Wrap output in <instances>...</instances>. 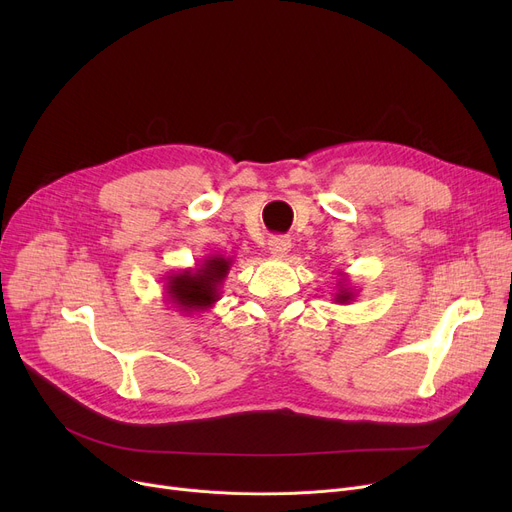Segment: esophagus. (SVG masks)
Here are the masks:
<instances>
[{
	"label": "esophagus",
	"mask_w": 512,
	"mask_h": 512,
	"mask_svg": "<svg viewBox=\"0 0 512 512\" xmlns=\"http://www.w3.org/2000/svg\"><path fill=\"white\" fill-rule=\"evenodd\" d=\"M290 247H292V242L288 236H272V240H270V253L278 259L286 257Z\"/></svg>",
	"instance_id": "obj_1"
}]
</instances>
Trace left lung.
Masks as SVG:
<instances>
[{
    "label": "left lung",
    "mask_w": 512,
    "mask_h": 512,
    "mask_svg": "<svg viewBox=\"0 0 512 512\" xmlns=\"http://www.w3.org/2000/svg\"><path fill=\"white\" fill-rule=\"evenodd\" d=\"M355 299H357L355 288L351 286V282H348L346 274H340V280L336 284V292H334V299L332 301L336 305H351Z\"/></svg>",
    "instance_id": "obj_1"
}]
</instances>
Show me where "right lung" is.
Wrapping results in <instances>:
<instances>
[{"instance_id": "add662e5", "label": "right lung", "mask_w": 512, "mask_h": 512, "mask_svg": "<svg viewBox=\"0 0 512 512\" xmlns=\"http://www.w3.org/2000/svg\"><path fill=\"white\" fill-rule=\"evenodd\" d=\"M232 257L209 255L201 265L166 276V297L182 313H201L220 301V288L232 267Z\"/></svg>"}]
</instances>
